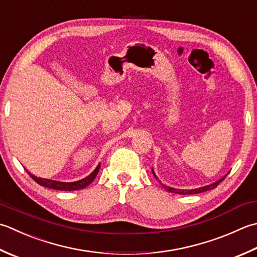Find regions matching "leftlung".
<instances>
[{"label":"left lung","instance_id":"obj_1","mask_svg":"<svg viewBox=\"0 0 257 257\" xmlns=\"http://www.w3.org/2000/svg\"><path fill=\"white\" fill-rule=\"evenodd\" d=\"M153 173H154V170H153ZM154 176L156 177L155 173H154ZM225 177H226V176H224V177H223L222 179L217 180V182L214 183V184H212V185L205 186V187H200V188H197V189H192V190L176 189V188L168 187V186H165V185H163V186H164V188H165L166 190H167V192H169V193H175V194H179V195H193V194H199V193L206 192V190H209V189H214V188H216V187H217V186H218V184H220V183L223 182V180L225 179ZM156 178H157V177H156Z\"/></svg>","mask_w":257,"mask_h":257}]
</instances>
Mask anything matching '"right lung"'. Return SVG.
I'll use <instances>...</instances> for the list:
<instances>
[{"label":"right lung","mask_w":257,"mask_h":257,"mask_svg":"<svg viewBox=\"0 0 257 257\" xmlns=\"http://www.w3.org/2000/svg\"><path fill=\"white\" fill-rule=\"evenodd\" d=\"M99 169H100V165L97 166V168H95L93 172L88 176V177H85L81 180H78V182H74V183L55 182V180H51V179H44V178L35 177L34 175L30 174L29 172L28 173H29L30 176H31V178L34 180V182H37L39 185L44 186V187L57 189V190H78V189L85 188L89 184H91L92 180L95 178V176H97Z\"/></svg>","instance_id":"add662e5"}]
</instances>
